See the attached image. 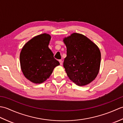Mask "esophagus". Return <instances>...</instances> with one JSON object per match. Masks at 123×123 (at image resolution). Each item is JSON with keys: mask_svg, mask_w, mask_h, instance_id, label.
<instances>
[{"mask_svg": "<svg viewBox=\"0 0 123 123\" xmlns=\"http://www.w3.org/2000/svg\"><path fill=\"white\" fill-rule=\"evenodd\" d=\"M59 62H60V65H61L62 64V61L61 60H59Z\"/></svg>", "mask_w": 123, "mask_h": 123, "instance_id": "34e87169", "label": "esophagus"}]
</instances>
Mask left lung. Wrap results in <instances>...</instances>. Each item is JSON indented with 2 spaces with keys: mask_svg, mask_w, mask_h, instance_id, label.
Listing matches in <instances>:
<instances>
[{
  "mask_svg": "<svg viewBox=\"0 0 123 123\" xmlns=\"http://www.w3.org/2000/svg\"><path fill=\"white\" fill-rule=\"evenodd\" d=\"M67 57L63 67L68 76L79 86L95 79L99 71L101 53L98 47L81 34L74 33L63 38Z\"/></svg>",
  "mask_w": 123,
  "mask_h": 123,
  "instance_id": "obj_1",
  "label": "left lung"
}]
</instances>
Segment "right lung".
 <instances>
[{
    "mask_svg": "<svg viewBox=\"0 0 123 123\" xmlns=\"http://www.w3.org/2000/svg\"><path fill=\"white\" fill-rule=\"evenodd\" d=\"M51 37L44 33L35 36L26 43L20 53V68L26 78L34 83L49 79L60 63L49 48Z\"/></svg>",
    "mask_w": 123,
    "mask_h": 123,
    "instance_id": "add662e5",
    "label": "right lung"
}]
</instances>
